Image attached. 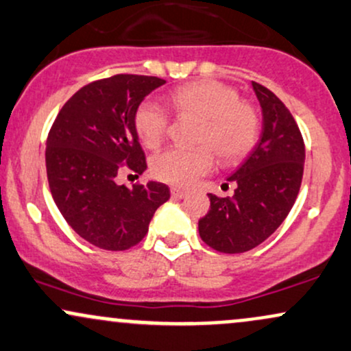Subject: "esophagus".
<instances>
[{
    "instance_id": "esophagus-1",
    "label": "esophagus",
    "mask_w": 351,
    "mask_h": 351,
    "mask_svg": "<svg viewBox=\"0 0 351 351\" xmlns=\"http://www.w3.org/2000/svg\"><path fill=\"white\" fill-rule=\"evenodd\" d=\"M171 196L175 197V199H183V197L188 196V193L183 191V189H180V188H171Z\"/></svg>"
}]
</instances>
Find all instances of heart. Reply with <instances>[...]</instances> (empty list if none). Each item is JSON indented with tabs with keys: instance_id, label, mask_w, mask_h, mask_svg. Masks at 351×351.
I'll use <instances>...</instances> for the list:
<instances>
[{
	"instance_id": "1",
	"label": "heart",
	"mask_w": 351,
	"mask_h": 351,
	"mask_svg": "<svg viewBox=\"0 0 351 351\" xmlns=\"http://www.w3.org/2000/svg\"><path fill=\"white\" fill-rule=\"evenodd\" d=\"M170 104L180 116L201 121L194 150L168 149L152 158V173L165 183L191 186L214 167V154L222 163H235L255 147L260 121L252 104L239 91L216 80H201L171 93ZM135 130L147 149H157L168 130V112L155 99L143 101L135 112Z\"/></svg>"
}]
</instances>
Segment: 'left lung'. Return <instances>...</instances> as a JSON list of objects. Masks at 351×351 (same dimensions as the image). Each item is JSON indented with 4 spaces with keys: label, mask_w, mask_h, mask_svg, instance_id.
Returning <instances> with one entry per match:
<instances>
[{
    "label": "left lung",
    "mask_w": 351,
    "mask_h": 351,
    "mask_svg": "<svg viewBox=\"0 0 351 351\" xmlns=\"http://www.w3.org/2000/svg\"><path fill=\"white\" fill-rule=\"evenodd\" d=\"M263 114V130L247 160L227 181L232 197L209 194L210 209L199 219L202 242L222 253L258 247L281 226L301 188L306 149L289 109L274 93L252 83Z\"/></svg>",
    "instance_id": "1"
}]
</instances>
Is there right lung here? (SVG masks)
Masks as SVG:
<instances>
[{
    "label": "right lung",
    "mask_w": 351,
    "mask_h": 351,
    "mask_svg": "<svg viewBox=\"0 0 351 351\" xmlns=\"http://www.w3.org/2000/svg\"><path fill=\"white\" fill-rule=\"evenodd\" d=\"M162 84L145 75L93 82L63 104L49 132L45 167L55 204L80 237L103 250L137 245L170 199V189L157 181L132 189L116 183L125 168L145 171L134 119L143 98Z\"/></svg>",
    "instance_id": "add662e5"
}]
</instances>
